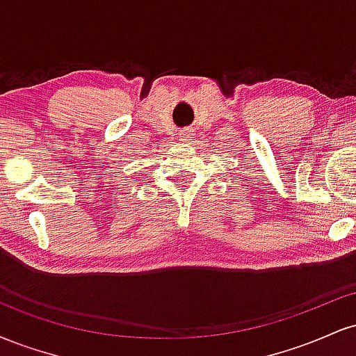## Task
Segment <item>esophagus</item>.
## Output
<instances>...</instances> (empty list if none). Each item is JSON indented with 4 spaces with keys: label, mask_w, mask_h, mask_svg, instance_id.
<instances>
[{
    "label": "esophagus",
    "mask_w": 356,
    "mask_h": 356,
    "mask_svg": "<svg viewBox=\"0 0 356 356\" xmlns=\"http://www.w3.org/2000/svg\"><path fill=\"white\" fill-rule=\"evenodd\" d=\"M179 138H181L182 142H189L191 138H192V132L189 129H186V130H182L181 132V136H179Z\"/></svg>",
    "instance_id": "1"
}]
</instances>
